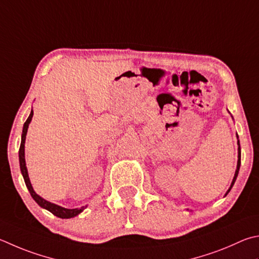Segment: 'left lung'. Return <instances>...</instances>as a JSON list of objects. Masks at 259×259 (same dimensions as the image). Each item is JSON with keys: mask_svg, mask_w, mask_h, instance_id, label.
Wrapping results in <instances>:
<instances>
[{"mask_svg": "<svg viewBox=\"0 0 259 259\" xmlns=\"http://www.w3.org/2000/svg\"><path fill=\"white\" fill-rule=\"evenodd\" d=\"M237 138H238V146H239V147H238V163H237V170H236V173H234V177H233V180H232V182H231V186H230L229 190L227 191V194H225V196H227V195L229 194V191L231 190V188L233 187L234 182H236L237 177H238V173H239V168H240V164H241V149H240V142H239L238 135H237Z\"/></svg>", "mask_w": 259, "mask_h": 259, "instance_id": "8db88e82", "label": "left lung"}]
</instances>
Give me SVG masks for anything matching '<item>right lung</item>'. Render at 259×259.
Wrapping results in <instances>:
<instances>
[{"instance_id": "add662e5", "label": "right lung", "mask_w": 259, "mask_h": 259, "mask_svg": "<svg viewBox=\"0 0 259 259\" xmlns=\"http://www.w3.org/2000/svg\"><path fill=\"white\" fill-rule=\"evenodd\" d=\"M34 115V112H30L29 116H28V119L26 120L25 124H23V129H22V135H21V144H20V149H19V163H20V170L22 173V177H23V180H25L26 186L28 188V190H29L30 195L34 200L36 201L37 204H38L40 207H43L45 209H48L49 211H51L52 214H54L55 216H58L60 219H71L74 218V216H77L78 214H80L81 211L87 207V206H82L80 208H64V207H61L59 205H55L53 203H50V201L45 200L44 198H41L39 195H37L35 190L32 189V186L30 183L29 180V176H28V171H27V166H26V159H25V142H26V135H27V130H28V126H29V123L31 121V117Z\"/></svg>"}]
</instances>
